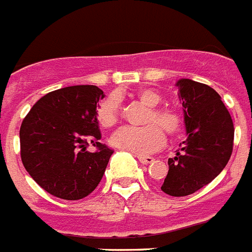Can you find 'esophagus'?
<instances>
[{
  "label": "esophagus",
  "mask_w": 252,
  "mask_h": 252,
  "mask_svg": "<svg viewBox=\"0 0 252 252\" xmlns=\"http://www.w3.org/2000/svg\"><path fill=\"white\" fill-rule=\"evenodd\" d=\"M138 160L143 165H148L151 162H154V158H151V156H138Z\"/></svg>",
  "instance_id": "34e87169"
}]
</instances>
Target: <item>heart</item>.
I'll use <instances>...</instances> for the list:
<instances>
[{
  "label": "heart",
  "mask_w": 252,
  "mask_h": 252,
  "mask_svg": "<svg viewBox=\"0 0 252 252\" xmlns=\"http://www.w3.org/2000/svg\"><path fill=\"white\" fill-rule=\"evenodd\" d=\"M134 97L142 105L148 108L144 116V127H124L117 131L110 143L120 150H125L135 155H148L160 150L165 143L166 132L170 138H174L182 131L183 118L178 110L173 108L158 106L162 97L151 88L139 90ZM121 117L120 101L114 94L106 96L96 108V120L104 128L114 127Z\"/></svg>",
  "instance_id": "heart-1"
}]
</instances>
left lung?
Instances as JSON below:
<instances>
[{"mask_svg":"<svg viewBox=\"0 0 252 252\" xmlns=\"http://www.w3.org/2000/svg\"><path fill=\"white\" fill-rule=\"evenodd\" d=\"M187 139L169 158L161 190L172 196L194 194L216 178L233 152L234 126L220 94L191 79L177 82Z\"/></svg>","mask_w":252,"mask_h":252,"instance_id":"1","label":"left lung"}]
</instances>
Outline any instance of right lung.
Instances as JSON below:
<instances>
[{"mask_svg":"<svg viewBox=\"0 0 252 252\" xmlns=\"http://www.w3.org/2000/svg\"><path fill=\"white\" fill-rule=\"evenodd\" d=\"M96 86H71L40 98L22 122L21 158L28 174L49 194L86 198L97 187L113 154L98 140L96 108L104 98ZM92 144L94 153L87 151Z\"/></svg>","mask_w":252,"mask_h":252,"instance_id":"1","label":"right lung"}]
</instances>
